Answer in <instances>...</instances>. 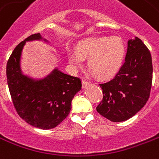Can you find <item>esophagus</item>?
Here are the masks:
<instances>
[{
	"mask_svg": "<svg viewBox=\"0 0 159 159\" xmlns=\"http://www.w3.org/2000/svg\"><path fill=\"white\" fill-rule=\"evenodd\" d=\"M82 88H85L87 86H88V85L90 84V82H88V81H87V80H82Z\"/></svg>",
	"mask_w": 159,
	"mask_h": 159,
	"instance_id": "1",
	"label": "esophagus"
}]
</instances>
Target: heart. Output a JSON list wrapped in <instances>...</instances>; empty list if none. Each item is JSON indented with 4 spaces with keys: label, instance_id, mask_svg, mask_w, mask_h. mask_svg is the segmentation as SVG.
<instances>
[{
    "label": "heart",
    "instance_id": "b5f03b06",
    "mask_svg": "<svg viewBox=\"0 0 159 159\" xmlns=\"http://www.w3.org/2000/svg\"><path fill=\"white\" fill-rule=\"evenodd\" d=\"M125 55V46L118 36L91 37L81 41L77 50H67L72 65L82 66L88 57V66L99 77L107 78L117 72Z\"/></svg>",
    "mask_w": 159,
    "mask_h": 159
}]
</instances>
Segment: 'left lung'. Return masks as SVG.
I'll list each match as a JSON object with an SVG mask.
<instances>
[{
  "mask_svg": "<svg viewBox=\"0 0 159 159\" xmlns=\"http://www.w3.org/2000/svg\"><path fill=\"white\" fill-rule=\"evenodd\" d=\"M152 80V57L142 40L128 42L125 61L114 77L100 83L103 98L97 111L112 122H123L136 114L150 96Z\"/></svg>",
  "mask_w": 159,
  "mask_h": 159,
  "instance_id": "8db88e82",
  "label": "left lung"
}]
</instances>
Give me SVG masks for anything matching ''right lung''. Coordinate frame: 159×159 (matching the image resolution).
<instances>
[{
    "label": "right lung",
    "instance_id": "add662e5",
    "mask_svg": "<svg viewBox=\"0 0 159 159\" xmlns=\"http://www.w3.org/2000/svg\"><path fill=\"white\" fill-rule=\"evenodd\" d=\"M42 39L40 33L29 36L16 47L7 64V84L16 111L30 125L50 129L68 116L71 100L82 88L79 77L55 69L39 81L21 74L20 57L26 41Z\"/></svg>",
    "mask_w": 159,
    "mask_h": 159
}]
</instances>
